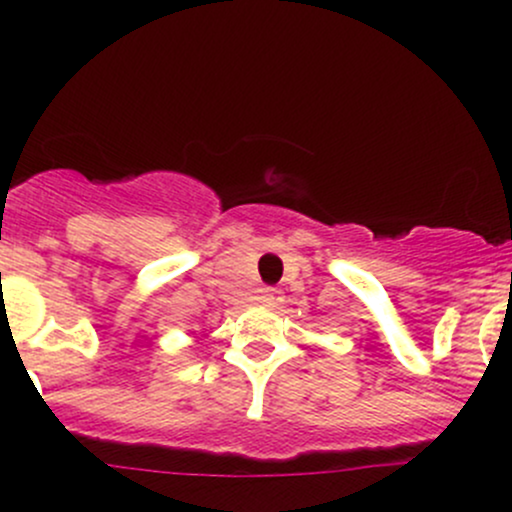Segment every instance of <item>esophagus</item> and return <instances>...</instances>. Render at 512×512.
<instances>
[{
    "label": "esophagus",
    "mask_w": 512,
    "mask_h": 512,
    "mask_svg": "<svg viewBox=\"0 0 512 512\" xmlns=\"http://www.w3.org/2000/svg\"><path fill=\"white\" fill-rule=\"evenodd\" d=\"M281 291L279 289H262L260 296H257V301H260L262 305H267V308H276V305L281 303Z\"/></svg>",
    "instance_id": "obj_1"
}]
</instances>
